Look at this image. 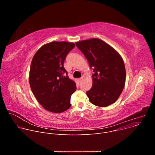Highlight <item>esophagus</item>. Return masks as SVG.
Returning <instances> with one entry per match:
<instances>
[{"label": "esophagus", "instance_id": "34e87169", "mask_svg": "<svg viewBox=\"0 0 155 155\" xmlns=\"http://www.w3.org/2000/svg\"><path fill=\"white\" fill-rule=\"evenodd\" d=\"M83 80V77H81L80 78H78V81L79 82H81Z\"/></svg>", "mask_w": 155, "mask_h": 155}]
</instances>
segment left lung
<instances>
[{
	"label": "left lung",
	"instance_id": "obj_1",
	"mask_svg": "<svg viewBox=\"0 0 155 155\" xmlns=\"http://www.w3.org/2000/svg\"><path fill=\"white\" fill-rule=\"evenodd\" d=\"M93 72V86L86 92L94 105L105 107L114 103L125 85L126 69L120 54L111 46L99 38L75 43Z\"/></svg>",
	"mask_w": 155,
	"mask_h": 155
}]
</instances>
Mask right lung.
Listing matches in <instances>:
<instances>
[{"label":"right lung","mask_w":155,"mask_h":155,"mask_svg":"<svg viewBox=\"0 0 155 155\" xmlns=\"http://www.w3.org/2000/svg\"><path fill=\"white\" fill-rule=\"evenodd\" d=\"M75 45L52 41L43 45L34 54L29 71V84L35 98L45 110L62 113L71 106L77 87L64 68L66 56Z\"/></svg>","instance_id":"obj_1"}]
</instances>
